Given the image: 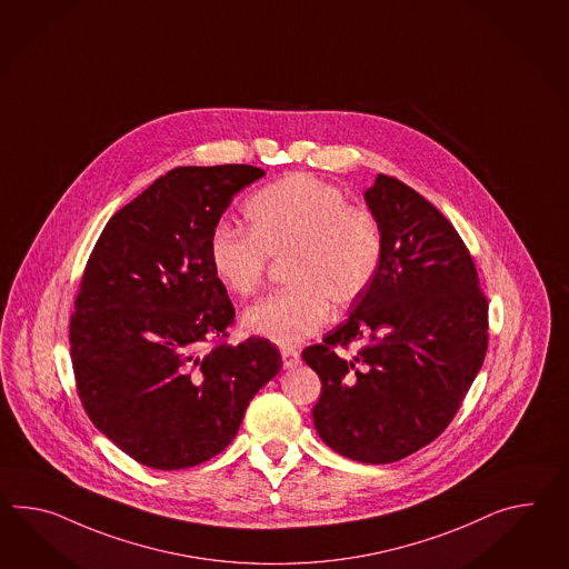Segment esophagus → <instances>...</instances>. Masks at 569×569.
Returning a JSON list of instances; mask_svg holds the SVG:
<instances>
[{
    "label": "esophagus",
    "mask_w": 569,
    "mask_h": 569,
    "mask_svg": "<svg viewBox=\"0 0 569 569\" xmlns=\"http://www.w3.org/2000/svg\"><path fill=\"white\" fill-rule=\"evenodd\" d=\"M281 361H283V368H288V370L296 368L300 363V353L291 347H283L281 349Z\"/></svg>",
    "instance_id": "1"
}]
</instances>
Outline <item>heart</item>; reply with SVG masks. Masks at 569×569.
<instances>
[{
    "instance_id": "1",
    "label": "heart",
    "mask_w": 569,
    "mask_h": 569,
    "mask_svg": "<svg viewBox=\"0 0 569 569\" xmlns=\"http://www.w3.org/2000/svg\"><path fill=\"white\" fill-rule=\"evenodd\" d=\"M250 230L218 223L209 236V264L240 298L261 288L269 259H288L291 288L250 306L244 331L276 346L319 333L335 306L360 300L382 263L385 238L375 213L349 206L346 194L310 174L271 182L247 201Z\"/></svg>"
}]
</instances>
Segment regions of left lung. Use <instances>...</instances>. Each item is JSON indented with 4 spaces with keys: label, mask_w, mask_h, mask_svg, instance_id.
Returning <instances> with one entry per match:
<instances>
[{
    "label": "left lung",
    "mask_w": 569,
    "mask_h": 569,
    "mask_svg": "<svg viewBox=\"0 0 569 569\" xmlns=\"http://www.w3.org/2000/svg\"><path fill=\"white\" fill-rule=\"evenodd\" d=\"M382 228V263L351 317L302 358L322 382V442L387 465L442 433L487 351V300L471 252L428 199L387 174L363 193ZM360 342L351 358L333 349Z\"/></svg>",
    "instance_id": "8db88e82"
}]
</instances>
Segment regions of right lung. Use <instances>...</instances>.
Instances as JSON below:
<instances>
[{
    "label": "right lung",
    "mask_w": 569,
    "mask_h": 569,
    "mask_svg": "<svg viewBox=\"0 0 569 569\" xmlns=\"http://www.w3.org/2000/svg\"><path fill=\"white\" fill-rule=\"evenodd\" d=\"M263 174L174 168L112 216L88 259L70 320L78 395L139 465L179 471L220 455L281 368L261 337L223 341L234 306L209 264L223 211Z\"/></svg>",
    "instance_id": "1"
}]
</instances>
